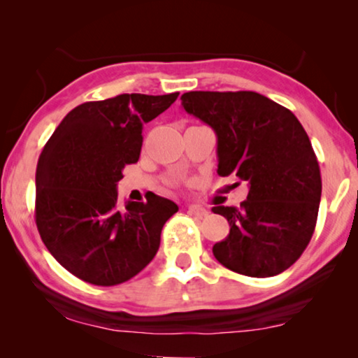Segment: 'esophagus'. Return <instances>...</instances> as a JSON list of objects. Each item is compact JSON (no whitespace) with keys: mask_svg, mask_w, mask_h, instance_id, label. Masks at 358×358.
<instances>
[{"mask_svg":"<svg viewBox=\"0 0 358 358\" xmlns=\"http://www.w3.org/2000/svg\"><path fill=\"white\" fill-rule=\"evenodd\" d=\"M187 210H189V213L195 215V217H205V215L208 213V210L202 207V205H189Z\"/></svg>","mask_w":358,"mask_h":358,"instance_id":"34e87169","label":"esophagus"}]
</instances>
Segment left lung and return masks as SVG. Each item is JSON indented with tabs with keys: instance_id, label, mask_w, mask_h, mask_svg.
<instances>
[{
	"instance_id": "obj_1",
	"label": "left lung",
	"mask_w": 358,
	"mask_h": 358,
	"mask_svg": "<svg viewBox=\"0 0 358 358\" xmlns=\"http://www.w3.org/2000/svg\"><path fill=\"white\" fill-rule=\"evenodd\" d=\"M180 101L217 135L218 176L249 185L239 208L213 207L229 223L213 256L248 277L287 271L310 243L321 202L320 164L305 129L292 110L254 91H190Z\"/></svg>"
}]
</instances>
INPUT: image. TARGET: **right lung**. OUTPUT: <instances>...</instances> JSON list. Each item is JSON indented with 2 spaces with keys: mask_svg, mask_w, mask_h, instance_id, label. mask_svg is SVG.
Listing matches in <instances>:
<instances>
[{
  "mask_svg": "<svg viewBox=\"0 0 358 358\" xmlns=\"http://www.w3.org/2000/svg\"><path fill=\"white\" fill-rule=\"evenodd\" d=\"M178 96L85 102L68 112L43 146L36 171L37 229L52 256L81 280L119 285L158 252L161 229L179 207L156 194L120 205L117 182L140 158L143 125Z\"/></svg>",
  "mask_w": 358,
  "mask_h": 358,
  "instance_id": "right-lung-1",
  "label": "right lung"
}]
</instances>
